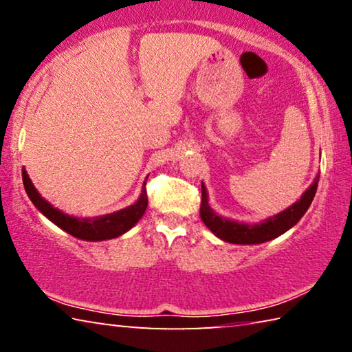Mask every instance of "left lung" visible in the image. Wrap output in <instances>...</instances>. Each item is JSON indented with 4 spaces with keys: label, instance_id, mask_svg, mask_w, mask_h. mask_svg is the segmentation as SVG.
Instances as JSON below:
<instances>
[{
    "label": "left lung",
    "instance_id": "obj_1",
    "mask_svg": "<svg viewBox=\"0 0 352 352\" xmlns=\"http://www.w3.org/2000/svg\"><path fill=\"white\" fill-rule=\"evenodd\" d=\"M320 175H317L311 188L306 189V192L301 195V199L289 206L287 210L265 219L264 222L248 225L236 220H230L222 216H217L208 205V194L205 184L201 183V204H200V217L204 223L210 228L219 239L230 243H242V245H252V243H262L267 241L275 239V237L284 234L292 226L300 222V219L305 216L307 208L311 206L312 200L317 192Z\"/></svg>",
    "mask_w": 352,
    "mask_h": 352
}]
</instances>
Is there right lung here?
<instances>
[{"instance_id": "right-lung-1", "label": "right lung", "mask_w": 352, "mask_h": 352, "mask_svg": "<svg viewBox=\"0 0 352 352\" xmlns=\"http://www.w3.org/2000/svg\"><path fill=\"white\" fill-rule=\"evenodd\" d=\"M23 184H25L26 194L34 204L37 210L56 223L58 228L67 231L68 234L77 237L82 241H107L118 237L138 223V220L142 217L147 208V192H146V183L144 188L141 190L140 199L124 210H119L116 212L107 214V216H99L93 219H80L74 216H68V214L62 212L60 210L52 206L50 201H46L38 190L34 188V184L29 178L26 169H23Z\"/></svg>"}]
</instances>
